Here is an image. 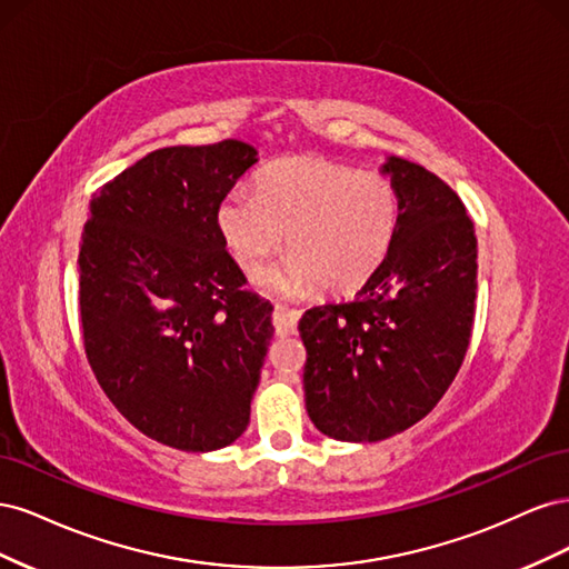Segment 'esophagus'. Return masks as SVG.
Masks as SVG:
<instances>
[{
  "label": "esophagus",
  "instance_id": "34e87169",
  "mask_svg": "<svg viewBox=\"0 0 569 569\" xmlns=\"http://www.w3.org/2000/svg\"><path fill=\"white\" fill-rule=\"evenodd\" d=\"M299 318L301 313L295 311V308H284V306H274L272 311V325H274V332L280 337L287 335H295L297 327H299Z\"/></svg>",
  "mask_w": 569,
  "mask_h": 569
}]
</instances>
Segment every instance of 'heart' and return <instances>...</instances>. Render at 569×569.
<instances>
[{"mask_svg":"<svg viewBox=\"0 0 569 569\" xmlns=\"http://www.w3.org/2000/svg\"><path fill=\"white\" fill-rule=\"evenodd\" d=\"M399 226V197L380 173L327 159L270 166L256 192L234 187L218 206V228L237 261L253 272L282 247L289 253L258 274L270 295L299 297L320 284L343 295L382 266Z\"/></svg>","mask_w":569,"mask_h":569,"instance_id":"b5f03b06","label":"heart"}]
</instances>
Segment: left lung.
<instances>
[{
  "instance_id": "left-lung-1",
  "label": "left lung",
  "mask_w": 569,
  "mask_h": 569,
  "mask_svg": "<svg viewBox=\"0 0 569 569\" xmlns=\"http://www.w3.org/2000/svg\"><path fill=\"white\" fill-rule=\"evenodd\" d=\"M399 226L382 266L349 301L299 320L308 418L337 441H382L420 422L458 375L477 295V237L453 189L387 157Z\"/></svg>"
}]
</instances>
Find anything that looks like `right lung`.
Listing matches in <instances>:
<instances>
[{
    "label": "right lung",
    "mask_w": 569,
    "mask_h": 569,
    "mask_svg": "<svg viewBox=\"0 0 569 569\" xmlns=\"http://www.w3.org/2000/svg\"><path fill=\"white\" fill-rule=\"evenodd\" d=\"M258 161L239 140L166 147L99 189L80 244L82 339L130 425L206 453L244 435L272 306L244 291L218 206Z\"/></svg>",
    "instance_id": "add662e5"
}]
</instances>
